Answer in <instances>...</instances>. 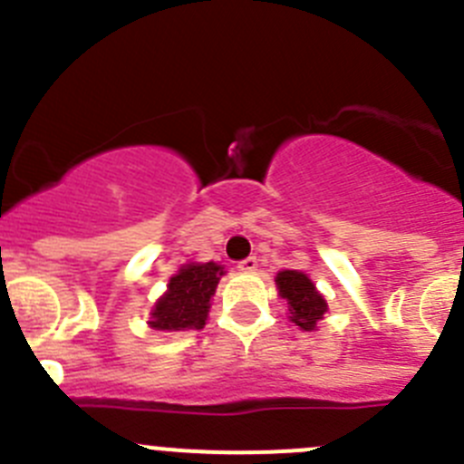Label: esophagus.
<instances>
[{
	"label": "esophagus",
	"instance_id": "obj_1",
	"mask_svg": "<svg viewBox=\"0 0 464 464\" xmlns=\"http://www.w3.org/2000/svg\"><path fill=\"white\" fill-rule=\"evenodd\" d=\"M257 266H259L257 257H246V259H241L239 266H237V268H239V271H244V273H255V271H257Z\"/></svg>",
	"mask_w": 464,
	"mask_h": 464
}]
</instances>
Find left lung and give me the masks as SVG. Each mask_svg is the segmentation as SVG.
<instances>
[{"mask_svg":"<svg viewBox=\"0 0 464 464\" xmlns=\"http://www.w3.org/2000/svg\"><path fill=\"white\" fill-rule=\"evenodd\" d=\"M276 285L280 295L289 307V319L301 330H314L316 324L328 312V303L316 291L314 282L301 271H280L276 276Z\"/></svg>","mask_w":464,"mask_h":464,"instance_id":"obj_1","label":"left lung"}]
</instances>
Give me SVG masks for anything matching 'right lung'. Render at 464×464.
<instances>
[{
  "label": "right lung",
  "mask_w": 464,
  "mask_h": 464,
  "mask_svg": "<svg viewBox=\"0 0 464 464\" xmlns=\"http://www.w3.org/2000/svg\"><path fill=\"white\" fill-rule=\"evenodd\" d=\"M223 266L216 262L184 264L169 282L166 294L150 312V328L161 333L205 328L211 295L216 294Z\"/></svg>",
  "instance_id": "add662e5"
}]
</instances>
